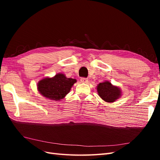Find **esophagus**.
Listing matches in <instances>:
<instances>
[{
  "instance_id": "obj_1",
  "label": "esophagus",
  "mask_w": 160,
  "mask_h": 160,
  "mask_svg": "<svg viewBox=\"0 0 160 160\" xmlns=\"http://www.w3.org/2000/svg\"><path fill=\"white\" fill-rule=\"evenodd\" d=\"M81 81L83 83H88L89 80H88V79L85 78V77H82V78H81Z\"/></svg>"
}]
</instances>
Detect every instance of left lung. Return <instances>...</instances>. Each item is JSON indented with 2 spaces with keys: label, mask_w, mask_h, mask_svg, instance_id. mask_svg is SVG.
Segmentation results:
<instances>
[{
  "label": "left lung",
  "mask_w": 160,
  "mask_h": 160,
  "mask_svg": "<svg viewBox=\"0 0 160 160\" xmlns=\"http://www.w3.org/2000/svg\"><path fill=\"white\" fill-rule=\"evenodd\" d=\"M97 89L99 95L106 102H113L121 95V91L118 87L113 86L109 81L100 83Z\"/></svg>",
  "instance_id": "8db88e82"
}]
</instances>
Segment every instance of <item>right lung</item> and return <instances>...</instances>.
<instances>
[{
  "label": "right lung",
  "instance_id": "right-lung-1",
  "mask_svg": "<svg viewBox=\"0 0 160 160\" xmlns=\"http://www.w3.org/2000/svg\"><path fill=\"white\" fill-rule=\"evenodd\" d=\"M77 81L57 74L52 78H45L38 83V90L45 98L58 101L65 98Z\"/></svg>",
  "mask_w": 160,
  "mask_h": 160
}]
</instances>
